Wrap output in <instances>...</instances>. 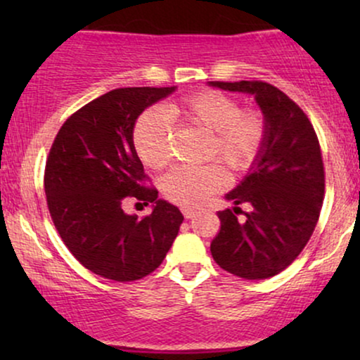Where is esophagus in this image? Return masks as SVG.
Listing matches in <instances>:
<instances>
[{
  "instance_id": "obj_1",
  "label": "esophagus",
  "mask_w": 360,
  "mask_h": 360,
  "mask_svg": "<svg viewBox=\"0 0 360 360\" xmlns=\"http://www.w3.org/2000/svg\"><path fill=\"white\" fill-rule=\"evenodd\" d=\"M196 210H193V208H183V214H184V218L186 220H191V218H194L196 217Z\"/></svg>"
}]
</instances>
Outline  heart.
Returning <instances> with one entry per match:
<instances>
[{"instance_id":"heart-1","label":"heart","mask_w":360,"mask_h":360,"mask_svg":"<svg viewBox=\"0 0 360 360\" xmlns=\"http://www.w3.org/2000/svg\"><path fill=\"white\" fill-rule=\"evenodd\" d=\"M184 122L208 131V157L242 172L252 166L266 139V123L257 111H240L233 98L218 91L191 94L174 105ZM134 146L142 162L152 169L166 167L172 159V123L166 111L148 108L134 128ZM226 184L225 171L217 164L179 166L160 181L162 194L181 206L203 205Z\"/></svg>"}]
</instances>
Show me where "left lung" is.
<instances>
[{
    "label": "left lung",
    "instance_id": "8db88e82",
    "mask_svg": "<svg viewBox=\"0 0 360 360\" xmlns=\"http://www.w3.org/2000/svg\"><path fill=\"white\" fill-rule=\"evenodd\" d=\"M208 86L254 96L266 123V139L243 179L225 200L247 202L251 212L240 224L232 210L218 212L221 226L212 242L214 262L243 279L279 274L304 249L325 193L323 160L313 125L283 91L260 81Z\"/></svg>",
    "mask_w": 360,
    "mask_h": 360
}]
</instances>
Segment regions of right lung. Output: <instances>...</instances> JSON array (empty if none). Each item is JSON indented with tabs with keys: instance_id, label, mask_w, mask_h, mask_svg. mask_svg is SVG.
Instances as JSON below:
<instances>
[{
	"instance_id": "1",
	"label": "right lung",
	"mask_w": 360,
	"mask_h": 360,
	"mask_svg": "<svg viewBox=\"0 0 360 360\" xmlns=\"http://www.w3.org/2000/svg\"><path fill=\"white\" fill-rule=\"evenodd\" d=\"M177 88H120L77 110L53 140L45 166V194L57 232L86 269L127 283L162 264L184 217L142 186L134 146L140 115ZM127 197L153 203L139 221L122 212Z\"/></svg>"
}]
</instances>
